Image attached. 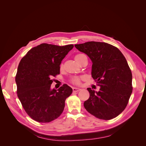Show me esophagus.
<instances>
[{
	"label": "esophagus",
	"instance_id": "34e87169",
	"mask_svg": "<svg viewBox=\"0 0 146 146\" xmlns=\"http://www.w3.org/2000/svg\"><path fill=\"white\" fill-rule=\"evenodd\" d=\"M72 90L74 92H78L81 90V89L78 88H72Z\"/></svg>",
	"mask_w": 146,
	"mask_h": 146
}]
</instances>
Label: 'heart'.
Returning <instances> with one entry per match:
<instances>
[{
	"instance_id": "1",
	"label": "heart",
	"mask_w": 146,
	"mask_h": 146,
	"mask_svg": "<svg viewBox=\"0 0 146 146\" xmlns=\"http://www.w3.org/2000/svg\"><path fill=\"white\" fill-rule=\"evenodd\" d=\"M85 57H86L85 55H84L83 54H78L76 56H75V60H76L77 62L78 63H80V61L82 60V59ZM63 63H61L60 64V69L61 70L63 68ZM83 78V77L81 76H75L72 77L70 79V82L72 83L73 85H80L81 83V80Z\"/></svg>"
}]
</instances>
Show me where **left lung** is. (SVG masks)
Segmentation results:
<instances>
[{"mask_svg":"<svg viewBox=\"0 0 146 146\" xmlns=\"http://www.w3.org/2000/svg\"><path fill=\"white\" fill-rule=\"evenodd\" d=\"M75 47L91 60L92 77L100 86L98 92L87 88L90 98L84 107L100 119L116 117L126 108L133 90L132 74L125 56L116 47L106 42L90 41Z\"/></svg>","mask_w":146,"mask_h":146,"instance_id":"obj_1","label":"left lung"}]
</instances>
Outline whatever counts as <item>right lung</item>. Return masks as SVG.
I'll list each match as a JSON object with an SVG mask.
<instances>
[{"instance_id": "add662e5", "label": "right lung", "mask_w": 146, "mask_h": 146, "mask_svg": "<svg viewBox=\"0 0 146 146\" xmlns=\"http://www.w3.org/2000/svg\"><path fill=\"white\" fill-rule=\"evenodd\" d=\"M74 47L47 43L34 47L21 59L15 80L17 97L25 112L33 120L47 123L63 113L65 100L72 89L64 84L58 90H50L51 84L60 74L61 61Z\"/></svg>"}]
</instances>
